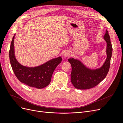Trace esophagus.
Instances as JSON below:
<instances>
[{
  "instance_id": "1",
  "label": "esophagus",
  "mask_w": 123,
  "mask_h": 123,
  "mask_svg": "<svg viewBox=\"0 0 123 123\" xmlns=\"http://www.w3.org/2000/svg\"><path fill=\"white\" fill-rule=\"evenodd\" d=\"M70 54L68 53H67V52L64 53V57H65V58L69 57H70Z\"/></svg>"
}]
</instances>
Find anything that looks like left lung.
Returning a JSON list of instances; mask_svg holds the SVG:
<instances>
[{"instance_id":"left-lung-1","label":"left lung","mask_w":123,"mask_h":123,"mask_svg":"<svg viewBox=\"0 0 123 123\" xmlns=\"http://www.w3.org/2000/svg\"><path fill=\"white\" fill-rule=\"evenodd\" d=\"M103 37L107 43L106 49L107 58L100 68L91 69L77 59L71 58L68 60L72 67L71 81L75 88L80 90L92 88L99 84L106 76L110 69L112 52L111 39L107 30Z\"/></svg>"}]
</instances>
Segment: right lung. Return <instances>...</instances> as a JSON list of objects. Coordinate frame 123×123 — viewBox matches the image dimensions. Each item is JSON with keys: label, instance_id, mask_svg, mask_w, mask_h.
Returning <instances> with one entry per match:
<instances>
[{"label": "right lung", "instance_id": "add662e5", "mask_svg": "<svg viewBox=\"0 0 123 123\" xmlns=\"http://www.w3.org/2000/svg\"><path fill=\"white\" fill-rule=\"evenodd\" d=\"M14 38L12 37L9 52L10 63L12 70L17 79L21 83L29 87L42 89L51 82L53 72L62 61V58L59 57L47 62L44 64L34 67L23 66L18 62L15 55Z\"/></svg>", "mask_w": 123, "mask_h": 123}]
</instances>
